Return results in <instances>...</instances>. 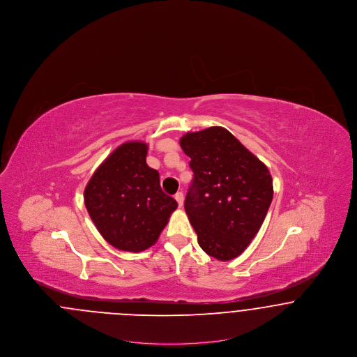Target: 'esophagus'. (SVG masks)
Listing matches in <instances>:
<instances>
[{
    "label": "esophagus",
    "mask_w": 357,
    "mask_h": 357,
    "mask_svg": "<svg viewBox=\"0 0 357 357\" xmlns=\"http://www.w3.org/2000/svg\"><path fill=\"white\" fill-rule=\"evenodd\" d=\"M175 199H176V202L179 204V207H182V206H183V199H185V197H183V194H182V192H176V194H175Z\"/></svg>",
    "instance_id": "34e87169"
}]
</instances>
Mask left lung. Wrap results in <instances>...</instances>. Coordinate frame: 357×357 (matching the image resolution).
I'll list each match as a JSON object with an SVG mask.
<instances>
[{"instance_id":"1","label":"left lung","mask_w":357,"mask_h":357,"mask_svg":"<svg viewBox=\"0 0 357 357\" xmlns=\"http://www.w3.org/2000/svg\"><path fill=\"white\" fill-rule=\"evenodd\" d=\"M194 172L185 210L206 255L230 261L249 246L273 199L268 167L223 127L182 136Z\"/></svg>"}]
</instances>
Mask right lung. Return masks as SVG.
<instances>
[{"instance_id": "right-lung-1", "label": "right lung", "mask_w": 357, "mask_h": 357, "mask_svg": "<svg viewBox=\"0 0 357 357\" xmlns=\"http://www.w3.org/2000/svg\"><path fill=\"white\" fill-rule=\"evenodd\" d=\"M149 146L126 142L98 167L84 190V204L102 238L114 248L139 253L158 241L178 207L147 166Z\"/></svg>"}]
</instances>
